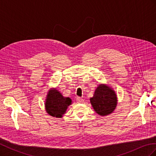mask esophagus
<instances>
[{"label":"esophagus","mask_w":156,"mask_h":156,"mask_svg":"<svg viewBox=\"0 0 156 156\" xmlns=\"http://www.w3.org/2000/svg\"><path fill=\"white\" fill-rule=\"evenodd\" d=\"M77 103H83L84 100H83V98H80V97H78V98H77Z\"/></svg>","instance_id":"obj_1"}]
</instances>
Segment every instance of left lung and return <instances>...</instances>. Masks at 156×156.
<instances>
[{
  "label": "left lung",
  "mask_w": 156,
  "mask_h": 156,
  "mask_svg": "<svg viewBox=\"0 0 156 156\" xmlns=\"http://www.w3.org/2000/svg\"><path fill=\"white\" fill-rule=\"evenodd\" d=\"M90 101L94 110L100 116L111 114L117 105V97L114 90L103 84L98 85Z\"/></svg>",
  "instance_id": "obj_1"
}]
</instances>
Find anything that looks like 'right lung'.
<instances>
[{
	"label": "right lung",
	"instance_id": "1",
	"mask_svg": "<svg viewBox=\"0 0 156 156\" xmlns=\"http://www.w3.org/2000/svg\"><path fill=\"white\" fill-rule=\"evenodd\" d=\"M72 104L69 98L64 97L56 89H51L46 97L45 103V110L49 115L53 117H62L68 107Z\"/></svg>",
	"mask_w": 156,
	"mask_h": 156
}]
</instances>
